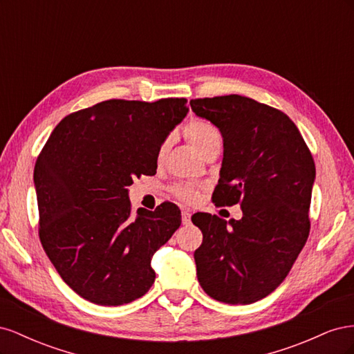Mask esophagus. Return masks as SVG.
Wrapping results in <instances>:
<instances>
[{
	"label": "esophagus",
	"instance_id": "obj_1",
	"mask_svg": "<svg viewBox=\"0 0 354 354\" xmlns=\"http://www.w3.org/2000/svg\"><path fill=\"white\" fill-rule=\"evenodd\" d=\"M190 216H192V214L189 211L181 212V223L186 224V226H187V224H190Z\"/></svg>",
	"mask_w": 354,
	"mask_h": 354
}]
</instances>
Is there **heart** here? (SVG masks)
Listing matches in <instances>:
<instances>
[{"instance_id": "heart-1", "label": "heart", "mask_w": 354, "mask_h": 354, "mask_svg": "<svg viewBox=\"0 0 354 354\" xmlns=\"http://www.w3.org/2000/svg\"><path fill=\"white\" fill-rule=\"evenodd\" d=\"M185 134L202 158L214 151H220L221 143H223V136L218 128L214 124L203 120L190 121L185 128ZM167 146H168V142H165L162 146H160L158 152L159 159L164 156ZM177 195L187 202L196 199V192L190 187H178Z\"/></svg>"}]
</instances>
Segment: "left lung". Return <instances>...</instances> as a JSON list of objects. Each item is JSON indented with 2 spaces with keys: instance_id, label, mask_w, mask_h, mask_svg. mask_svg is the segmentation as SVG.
I'll list each match as a JSON object with an SVG mask.
<instances>
[{
  "instance_id": "left-lung-1",
  "label": "left lung",
  "mask_w": 354,
  "mask_h": 354,
  "mask_svg": "<svg viewBox=\"0 0 354 354\" xmlns=\"http://www.w3.org/2000/svg\"><path fill=\"white\" fill-rule=\"evenodd\" d=\"M223 136L216 205L241 203V220L208 212L192 217L203 234L195 251L198 281L211 298L251 304L273 292L307 241L316 168L289 118L270 106L230 94L190 102Z\"/></svg>"
}]
</instances>
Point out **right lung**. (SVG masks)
Listing matches in <instances>:
<instances>
[{
	"instance_id": "1",
	"label": "right lung",
	"mask_w": 354,
	"mask_h": 354,
	"mask_svg": "<svg viewBox=\"0 0 354 354\" xmlns=\"http://www.w3.org/2000/svg\"><path fill=\"white\" fill-rule=\"evenodd\" d=\"M186 99L106 100L68 115L39 153V239L75 292L100 306L145 295L152 257L181 224L177 205L131 212L128 186L153 176L158 152L189 112Z\"/></svg>"
}]
</instances>
